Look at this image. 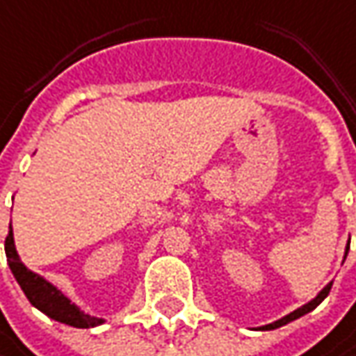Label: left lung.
I'll list each match as a JSON object with an SVG mask.
<instances>
[{"label":"left lung","instance_id":"1","mask_svg":"<svg viewBox=\"0 0 356 356\" xmlns=\"http://www.w3.org/2000/svg\"><path fill=\"white\" fill-rule=\"evenodd\" d=\"M347 253H348V249H345V259H347ZM331 286H332V281H331V283H329V285H325V286H323V289H321V293H318V295H317V297H315V299H313V301H309V302H307V305H302V307H299L297 311H293V313H289L286 317L279 318V321H275V323H270V325H267V327H273V325L277 327V325H281V323H286V321H293V318H299V317H302V315H307L309 311H313V309L317 307L318 302L323 301V299H325V297L329 295V291H331Z\"/></svg>","mask_w":356,"mask_h":356}]
</instances>
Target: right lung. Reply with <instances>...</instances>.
<instances>
[{
  "label": "right lung",
  "mask_w": 356,
  "mask_h": 356,
  "mask_svg": "<svg viewBox=\"0 0 356 356\" xmlns=\"http://www.w3.org/2000/svg\"><path fill=\"white\" fill-rule=\"evenodd\" d=\"M6 257H8L9 269L22 286L27 301L49 318L65 323L70 327H77V329H91L105 323V318L87 315L86 311H81L75 302H71L54 283H49L41 275L27 269L15 249L13 231H9V235L6 237Z\"/></svg>",
  "instance_id": "1"
}]
</instances>
